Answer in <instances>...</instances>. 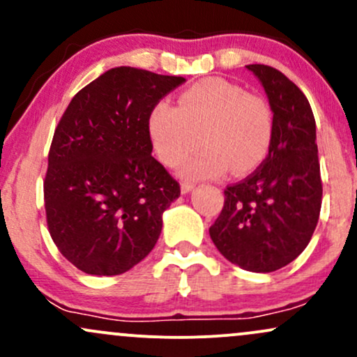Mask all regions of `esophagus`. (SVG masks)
<instances>
[{
    "instance_id": "34e87169",
    "label": "esophagus",
    "mask_w": 357,
    "mask_h": 357,
    "mask_svg": "<svg viewBox=\"0 0 357 357\" xmlns=\"http://www.w3.org/2000/svg\"><path fill=\"white\" fill-rule=\"evenodd\" d=\"M192 188H195V186H192L191 183H183L181 184V192H183V195H188V192L192 191Z\"/></svg>"
}]
</instances>
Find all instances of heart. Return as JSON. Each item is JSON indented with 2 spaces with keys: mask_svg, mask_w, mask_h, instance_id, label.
<instances>
[{
  "mask_svg": "<svg viewBox=\"0 0 357 357\" xmlns=\"http://www.w3.org/2000/svg\"><path fill=\"white\" fill-rule=\"evenodd\" d=\"M147 136L165 166H178L198 146L203 151L186 159L179 176L188 181L220 179L231 171L247 174L261 165L272 139V116L264 100L240 85L204 79L183 90L178 105L161 100L147 117Z\"/></svg>",
  "mask_w": 357,
  "mask_h": 357,
  "instance_id": "b5f03b06",
  "label": "heart"
}]
</instances>
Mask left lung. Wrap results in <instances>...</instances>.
Wrapping results in <instances>:
<instances>
[{"instance_id":"8db88e82","label":"left lung","mask_w":357,"mask_h":357,"mask_svg":"<svg viewBox=\"0 0 357 357\" xmlns=\"http://www.w3.org/2000/svg\"><path fill=\"white\" fill-rule=\"evenodd\" d=\"M272 110V139L261 166L225 190L210 236L220 253L248 272L285 267L304 252L322 203L315 119L294 82L267 65H247Z\"/></svg>"}]
</instances>
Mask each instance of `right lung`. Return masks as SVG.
<instances>
[{
	"mask_svg": "<svg viewBox=\"0 0 357 357\" xmlns=\"http://www.w3.org/2000/svg\"><path fill=\"white\" fill-rule=\"evenodd\" d=\"M183 77L110 68L73 97L53 134L45 178L48 230L90 275H121L144 260L179 184L151 155L147 117Z\"/></svg>",
	"mask_w": 357,
	"mask_h": 357,
	"instance_id": "add662e5",
	"label": "right lung"
}]
</instances>
